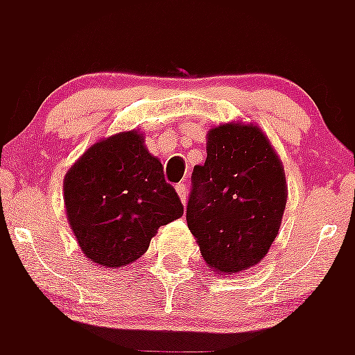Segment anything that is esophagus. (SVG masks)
Segmentation results:
<instances>
[{"label":"esophagus","instance_id":"34e87169","mask_svg":"<svg viewBox=\"0 0 355 355\" xmlns=\"http://www.w3.org/2000/svg\"><path fill=\"white\" fill-rule=\"evenodd\" d=\"M175 192H178V196H180L181 202H187L188 199V184L187 183H180V184H175Z\"/></svg>","mask_w":355,"mask_h":355}]
</instances>
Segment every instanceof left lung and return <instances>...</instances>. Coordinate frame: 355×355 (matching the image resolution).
Wrapping results in <instances>:
<instances>
[{"label": "left lung", "mask_w": 355, "mask_h": 355, "mask_svg": "<svg viewBox=\"0 0 355 355\" xmlns=\"http://www.w3.org/2000/svg\"><path fill=\"white\" fill-rule=\"evenodd\" d=\"M205 165L192 172L188 229L200 256L218 274L258 265L270 249L286 208L283 163L254 124L211 128Z\"/></svg>", "instance_id": "left-lung-1"}]
</instances>
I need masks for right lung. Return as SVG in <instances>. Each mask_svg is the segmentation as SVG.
<instances>
[{
  "instance_id": "1",
  "label": "right lung",
  "mask_w": 355,
  "mask_h": 355,
  "mask_svg": "<svg viewBox=\"0 0 355 355\" xmlns=\"http://www.w3.org/2000/svg\"><path fill=\"white\" fill-rule=\"evenodd\" d=\"M64 202L83 254L106 268L137 261L158 227L183 215L162 162L135 130L85 150L65 174Z\"/></svg>"
}]
</instances>
